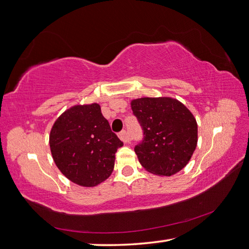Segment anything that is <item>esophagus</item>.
I'll return each instance as SVG.
<instances>
[{
	"mask_svg": "<svg viewBox=\"0 0 249 249\" xmlns=\"http://www.w3.org/2000/svg\"><path fill=\"white\" fill-rule=\"evenodd\" d=\"M118 136H119V138H120V140L124 142V143H128V142H130V138H129V136H128V133H127V131H125V130H122V131L118 134Z\"/></svg>",
	"mask_w": 249,
	"mask_h": 249,
	"instance_id": "esophagus-1",
	"label": "esophagus"
}]
</instances>
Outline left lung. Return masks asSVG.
Wrapping results in <instances>:
<instances>
[{"instance_id": "1", "label": "left lung", "mask_w": 249, "mask_h": 249, "mask_svg": "<svg viewBox=\"0 0 249 249\" xmlns=\"http://www.w3.org/2000/svg\"><path fill=\"white\" fill-rule=\"evenodd\" d=\"M131 109L144 134L134 147L140 164L159 176L180 172L189 163L198 142V125L191 111L172 97L133 99Z\"/></svg>"}]
</instances>
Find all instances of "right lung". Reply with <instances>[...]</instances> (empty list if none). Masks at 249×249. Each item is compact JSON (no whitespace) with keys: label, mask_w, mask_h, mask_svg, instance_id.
I'll list each match as a JSON object with an SVG mask.
<instances>
[{"label":"right lung","mask_w":249,"mask_h":249,"mask_svg":"<svg viewBox=\"0 0 249 249\" xmlns=\"http://www.w3.org/2000/svg\"><path fill=\"white\" fill-rule=\"evenodd\" d=\"M49 144L60 172L74 184L95 187L111 175L117 150L124 145L111 131L100 106L75 105L52 125Z\"/></svg>","instance_id":"obj_1"}]
</instances>
